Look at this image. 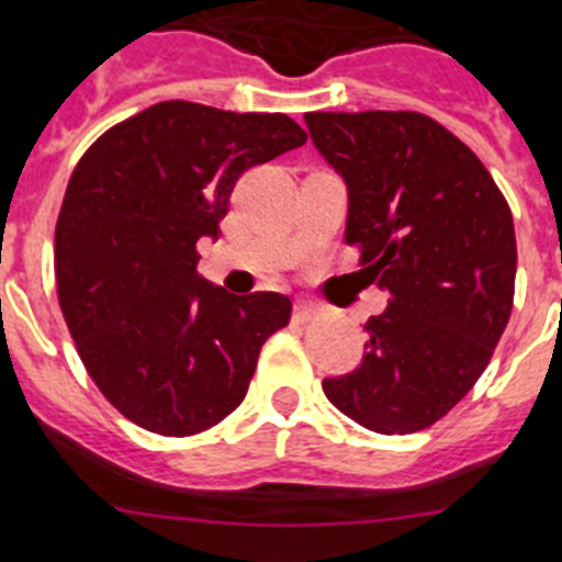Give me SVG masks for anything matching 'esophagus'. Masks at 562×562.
Instances as JSON below:
<instances>
[{
  "label": "esophagus",
  "mask_w": 562,
  "mask_h": 562,
  "mask_svg": "<svg viewBox=\"0 0 562 562\" xmlns=\"http://www.w3.org/2000/svg\"><path fill=\"white\" fill-rule=\"evenodd\" d=\"M316 313H318V307L313 305V302H296V305H293V318H296L300 325L311 322V318L316 316Z\"/></svg>",
  "instance_id": "34e87169"
}]
</instances>
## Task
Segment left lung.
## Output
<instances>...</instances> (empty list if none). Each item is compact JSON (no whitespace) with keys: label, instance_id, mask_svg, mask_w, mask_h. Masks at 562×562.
<instances>
[{"label":"left lung","instance_id":"8db88e82","mask_svg":"<svg viewBox=\"0 0 562 562\" xmlns=\"http://www.w3.org/2000/svg\"><path fill=\"white\" fill-rule=\"evenodd\" d=\"M316 150L347 184L344 240L389 293L361 367L327 401L378 434L434 426L473 389L513 313V212L479 156L417 111H311Z\"/></svg>","mask_w":562,"mask_h":562}]
</instances>
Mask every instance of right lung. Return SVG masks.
<instances>
[{"mask_svg":"<svg viewBox=\"0 0 562 562\" xmlns=\"http://www.w3.org/2000/svg\"><path fill=\"white\" fill-rule=\"evenodd\" d=\"M305 139L285 114L165 100L78 161L55 226L58 302L86 372L131 423L190 437L244 403L291 300L212 285L195 244L221 235L244 170Z\"/></svg>","mask_w":562,"mask_h":562,"instance_id":"obj_1","label":"right lung"}]
</instances>
